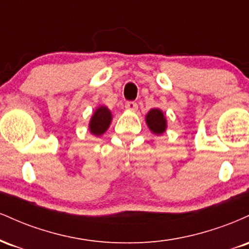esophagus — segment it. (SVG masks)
<instances>
[{"label":"esophagus","instance_id":"34e87169","mask_svg":"<svg viewBox=\"0 0 249 249\" xmlns=\"http://www.w3.org/2000/svg\"><path fill=\"white\" fill-rule=\"evenodd\" d=\"M125 108L130 111H137L138 110V105H137V103L134 102H127L126 104H125Z\"/></svg>","mask_w":249,"mask_h":249}]
</instances>
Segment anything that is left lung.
I'll use <instances>...</instances> for the list:
<instances>
[{
  "label": "left lung",
  "mask_w": 249,
  "mask_h": 249,
  "mask_svg": "<svg viewBox=\"0 0 249 249\" xmlns=\"http://www.w3.org/2000/svg\"><path fill=\"white\" fill-rule=\"evenodd\" d=\"M145 122H146L147 127L150 128L151 132L157 134V136H161L162 133L166 132L167 121L160 108H151L145 116Z\"/></svg>",
  "instance_id": "left-lung-1"
}]
</instances>
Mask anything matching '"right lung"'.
I'll list each match as a JSON object with an SVG mask.
<instances>
[{
	"instance_id": "1",
	"label": "right lung",
	"mask_w": 249,
	"mask_h": 249,
	"mask_svg": "<svg viewBox=\"0 0 249 249\" xmlns=\"http://www.w3.org/2000/svg\"><path fill=\"white\" fill-rule=\"evenodd\" d=\"M111 122H112V113L110 108L105 105H99L89 122V131L92 136L101 137L110 127Z\"/></svg>"
}]
</instances>
